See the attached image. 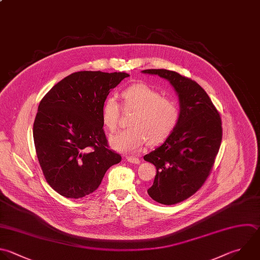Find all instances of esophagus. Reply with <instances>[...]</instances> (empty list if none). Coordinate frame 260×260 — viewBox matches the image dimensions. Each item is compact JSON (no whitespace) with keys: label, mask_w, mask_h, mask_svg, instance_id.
Masks as SVG:
<instances>
[{"label":"esophagus","mask_w":260,"mask_h":260,"mask_svg":"<svg viewBox=\"0 0 260 260\" xmlns=\"http://www.w3.org/2000/svg\"><path fill=\"white\" fill-rule=\"evenodd\" d=\"M127 160H128L129 162H132V164H139V162H140L139 157H136V156H128V157H127Z\"/></svg>","instance_id":"esophagus-1"}]
</instances>
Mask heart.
<instances>
[{"label": "heart", "mask_w": 260, "mask_h": 260, "mask_svg": "<svg viewBox=\"0 0 260 260\" xmlns=\"http://www.w3.org/2000/svg\"><path fill=\"white\" fill-rule=\"evenodd\" d=\"M125 109L134 110L129 119L130 127L111 137V144L123 152H133L147 141L155 145L164 141L179 123L181 110L177 102L161 96L159 91L145 83H134L121 93ZM120 118V106L114 98H108L102 110L104 126L116 131Z\"/></svg>", "instance_id": "obj_1"}]
</instances>
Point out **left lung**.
I'll list each match as a JSON object with an SVG mask.
<instances>
[{
	"label": "left lung",
	"mask_w": 260,
	"mask_h": 260,
	"mask_svg": "<svg viewBox=\"0 0 260 260\" xmlns=\"http://www.w3.org/2000/svg\"><path fill=\"white\" fill-rule=\"evenodd\" d=\"M142 72L169 80L179 95L178 125L160 146L144 155L156 168L148 195L158 203L172 205L192 196L208 178L221 142V119L196 81L165 69Z\"/></svg>",
	"instance_id": "left-lung-1"
}]
</instances>
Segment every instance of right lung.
<instances>
[{
	"mask_svg": "<svg viewBox=\"0 0 260 260\" xmlns=\"http://www.w3.org/2000/svg\"><path fill=\"white\" fill-rule=\"evenodd\" d=\"M129 74L80 71L57 83L41 101L34 123L39 162L49 185L66 198L94 192L121 155L110 149L102 110L111 89Z\"/></svg>",
	"mask_w": 260,
	"mask_h": 260,
	"instance_id": "add662e5",
	"label": "right lung"
}]
</instances>
